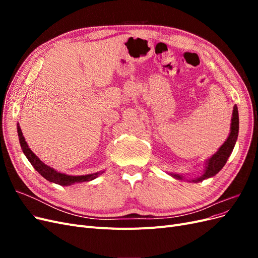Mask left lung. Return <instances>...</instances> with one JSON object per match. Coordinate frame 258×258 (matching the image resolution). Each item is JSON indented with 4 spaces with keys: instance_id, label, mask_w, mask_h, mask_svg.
I'll use <instances>...</instances> for the list:
<instances>
[{
    "instance_id": "obj_1",
    "label": "left lung",
    "mask_w": 258,
    "mask_h": 258,
    "mask_svg": "<svg viewBox=\"0 0 258 258\" xmlns=\"http://www.w3.org/2000/svg\"><path fill=\"white\" fill-rule=\"evenodd\" d=\"M239 134V113L237 105L233 106L232 111V117H231V123H230V134L227 138V140L223 143V145L218 148L217 152L213 154L209 159L206 160V166L204 173L196 178H191L189 182L199 183L202 182L204 179L210 178L217 174L225 166V163L227 162V159L231 155V152L235 147V144L237 142ZM170 175L176 178V179H184L185 177L182 174L176 173H170Z\"/></svg>"
}]
</instances>
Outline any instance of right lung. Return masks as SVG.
Listing matches in <instances>:
<instances>
[{"label":"right lung","instance_id":"right-lung-1","mask_svg":"<svg viewBox=\"0 0 258 258\" xmlns=\"http://www.w3.org/2000/svg\"><path fill=\"white\" fill-rule=\"evenodd\" d=\"M17 131H18V137H19V143L23 154L26 155V157L28 158L31 165L33 166V168L37 171V172L51 183L58 184L61 186H69V185H73L75 183L89 182V181H92V179L97 178L99 175H101L104 172V171H99V172L86 174V175H69L66 173L58 172V171H56L53 168L45 165V163L30 150L25 138H23L19 123H17Z\"/></svg>","mask_w":258,"mask_h":258}]
</instances>
